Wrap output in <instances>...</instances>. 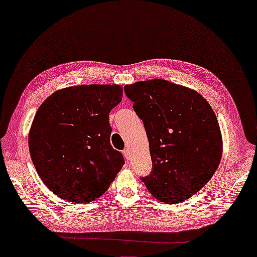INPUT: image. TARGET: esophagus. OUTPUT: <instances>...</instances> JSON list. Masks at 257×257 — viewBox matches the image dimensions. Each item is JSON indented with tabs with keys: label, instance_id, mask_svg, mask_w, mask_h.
<instances>
[{
	"label": "esophagus",
	"instance_id": "esophagus-1",
	"mask_svg": "<svg viewBox=\"0 0 257 257\" xmlns=\"http://www.w3.org/2000/svg\"><path fill=\"white\" fill-rule=\"evenodd\" d=\"M123 156L125 157L126 161H130V158H131V153H130L128 149H124L123 150Z\"/></svg>",
	"mask_w": 257,
	"mask_h": 257
}]
</instances>
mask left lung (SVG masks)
<instances>
[{
    "instance_id": "left-lung-1",
    "label": "left lung",
    "mask_w": 257,
    "mask_h": 257,
    "mask_svg": "<svg viewBox=\"0 0 257 257\" xmlns=\"http://www.w3.org/2000/svg\"><path fill=\"white\" fill-rule=\"evenodd\" d=\"M142 119L153 171L142 178L155 198L175 204L190 198L217 170L222 157L220 125L203 95L165 79L124 87Z\"/></svg>"
}]
</instances>
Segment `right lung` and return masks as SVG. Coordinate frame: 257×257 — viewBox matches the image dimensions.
<instances>
[{
	"instance_id": "right-lung-1",
	"label": "right lung",
	"mask_w": 257,
	"mask_h": 257,
	"mask_svg": "<svg viewBox=\"0 0 257 257\" xmlns=\"http://www.w3.org/2000/svg\"><path fill=\"white\" fill-rule=\"evenodd\" d=\"M123 98L117 84L58 90L37 109L29 130L32 162L61 199L87 204L108 190L124 165L110 145L109 112Z\"/></svg>"
}]
</instances>
